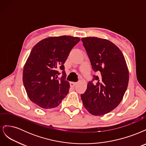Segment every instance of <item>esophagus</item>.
<instances>
[{"label":"esophagus","mask_w":146,"mask_h":146,"mask_svg":"<svg viewBox=\"0 0 146 146\" xmlns=\"http://www.w3.org/2000/svg\"><path fill=\"white\" fill-rule=\"evenodd\" d=\"M77 82H70V85L71 87H75V86H76L77 85Z\"/></svg>","instance_id":"esophagus-1"}]
</instances>
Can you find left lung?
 Returning <instances> with one entry per match:
<instances>
[{"label": "left lung", "instance_id": "left-lung-1", "mask_svg": "<svg viewBox=\"0 0 146 146\" xmlns=\"http://www.w3.org/2000/svg\"><path fill=\"white\" fill-rule=\"evenodd\" d=\"M82 41L99 76L93 75L81 99L91 114L101 116L120 104L129 83V70L122 52L111 41L97 37L83 38Z\"/></svg>", "mask_w": 146, "mask_h": 146}]
</instances>
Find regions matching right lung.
I'll use <instances>...</instances> for the list:
<instances>
[{"label":"right lung","mask_w":146,"mask_h":146,"mask_svg":"<svg viewBox=\"0 0 146 146\" xmlns=\"http://www.w3.org/2000/svg\"><path fill=\"white\" fill-rule=\"evenodd\" d=\"M80 41L71 36L42 39L31 51L23 70V83L30 100L42 108H55L68 94L64 63L72 48ZM62 70L59 78V70Z\"/></svg>","instance_id":"obj_1"}]
</instances>
